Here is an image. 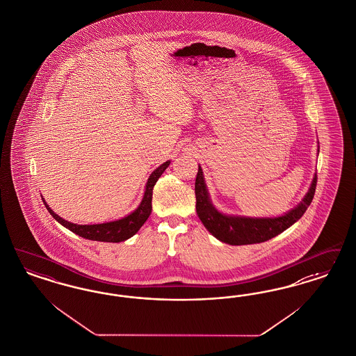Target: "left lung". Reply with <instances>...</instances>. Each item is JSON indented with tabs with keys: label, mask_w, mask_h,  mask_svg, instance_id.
<instances>
[{
	"label": "left lung",
	"mask_w": 356,
	"mask_h": 356,
	"mask_svg": "<svg viewBox=\"0 0 356 356\" xmlns=\"http://www.w3.org/2000/svg\"><path fill=\"white\" fill-rule=\"evenodd\" d=\"M316 185H317V175L314 176L304 200L296 208L289 210L282 217H273V218L235 217V216L222 214L213 207L205 180H204V173L201 167H198L196 184H195L197 216L204 223V226L208 229L209 233L214 235L223 243L232 245L261 243L282 233L304 216V213L307 211V207L312 204V200L316 193Z\"/></svg>",
	"instance_id": "left-lung-1"
}]
</instances>
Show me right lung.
Returning <instances> with one entry per match:
<instances>
[{"label": "right lung", "instance_id": "1", "mask_svg": "<svg viewBox=\"0 0 356 356\" xmlns=\"http://www.w3.org/2000/svg\"><path fill=\"white\" fill-rule=\"evenodd\" d=\"M170 163H171L170 160L163 163L160 167H158L155 171L149 175L142 202L139 204V207L135 209L131 214L126 216L122 220L106 222V223H98V225H76L72 222L63 220L62 217H59L56 213H54L51 210V208L47 205V202L43 198L42 200L44 202V207L49 210V214L64 227H67L72 233L77 234L79 236L90 239V241H98V242H111V243L123 242V241L131 238L134 234L138 233V230L143 226V223L147 221V218L151 214V210H152V204H151L152 189L156 184V181L159 180L161 173L165 171L167 167L170 165Z\"/></svg>", "mask_w": 356, "mask_h": 356}]
</instances>
